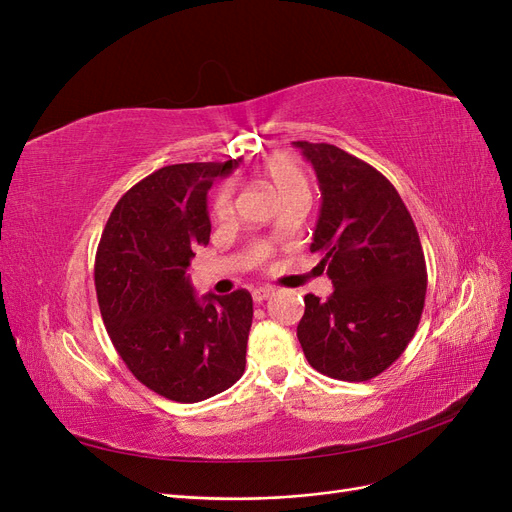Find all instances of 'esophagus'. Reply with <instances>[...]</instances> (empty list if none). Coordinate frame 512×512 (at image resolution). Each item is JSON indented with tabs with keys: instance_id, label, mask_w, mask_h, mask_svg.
<instances>
[{
	"instance_id": "obj_1",
	"label": "esophagus",
	"mask_w": 512,
	"mask_h": 512,
	"mask_svg": "<svg viewBox=\"0 0 512 512\" xmlns=\"http://www.w3.org/2000/svg\"><path fill=\"white\" fill-rule=\"evenodd\" d=\"M273 292H275V290H273L271 286H260V288H256V290L252 292L254 303H262V301H267Z\"/></svg>"
}]
</instances>
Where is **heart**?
I'll return each instance as SVG.
<instances>
[{"label":"heart","mask_w":512,"mask_h":512,"mask_svg":"<svg viewBox=\"0 0 512 512\" xmlns=\"http://www.w3.org/2000/svg\"><path fill=\"white\" fill-rule=\"evenodd\" d=\"M262 177H265L269 188L275 192L277 200H286L290 196H297V194H309V185H307V177L303 170L286 160V158H273L265 164L262 168ZM211 211H213V218L215 220H230L232 218V211H235V200H232V188L230 185H222V188L215 192L213 196V203H211ZM267 245L265 243H258L254 247V256L256 258H265L267 256Z\"/></svg>","instance_id":"heart-1"}]
</instances>
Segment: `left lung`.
<instances>
[{
    "label": "left lung",
    "mask_w": 512,
    "mask_h": 512,
    "mask_svg": "<svg viewBox=\"0 0 512 512\" xmlns=\"http://www.w3.org/2000/svg\"><path fill=\"white\" fill-rule=\"evenodd\" d=\"M312 162L322 192L309 250L335 286L305 294L297 337L320 374L365 382L389 369L416 333L427 267L412 215L380 170L327 143H292Z\"/></svg>",
    "instance_id": "obj_1"
}]
</instances>
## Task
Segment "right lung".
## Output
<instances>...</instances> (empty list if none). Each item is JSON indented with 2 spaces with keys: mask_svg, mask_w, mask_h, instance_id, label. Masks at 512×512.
<instances>
[{
  "mask_svg": "<svg viewBox=\"0 0 512 512\" xmlns=\"http://www.w3.org/2000/svg\"><path fill=\"white\" fill-rule=\"evenodd\" d=\"M237 160L170 164L119 198L96 252V294L108 337L138 382L196 404L245 369L254 303L247 290L196 299L190 260L209 243L207 192Z\"/></svg>",
  "mask_w": 512,
  "mask_h": 512,
  "instance_id": "right-lung-1",
  "label": "right lung"
}]
</instances>
